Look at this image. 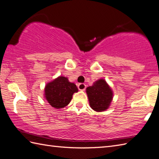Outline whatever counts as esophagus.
Wrapping results in <instances>:
<instances>
[{
  "label": "esophagus",
  "mask_w": 159,
  "mask_h": 159,
  "mask_svg": "<svg viewBox=\"0 0 159 159\" xmlns=\"http://www.w3.org/2000/svg\"><path fill=\"white\" fill-rule=\"evenodd\" d=\"M78 89L80 90H85L86 88V86L84 84H82V83H80L78 84Z\"/></svg>",
  "instance_id": "34e87169"
}]
</instances>
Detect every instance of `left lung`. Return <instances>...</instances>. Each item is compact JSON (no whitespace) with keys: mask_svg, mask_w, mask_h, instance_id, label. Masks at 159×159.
<instances>
[{"mask_svg":"<svg viewBox=\"0 0 159 159\" xmlns=\"http://www.w3.org/2000/svg\"><path fill=\"white\" fill-rule=\"evenodd\" d=\"M90 108L96 112H102L109 108L113 99V92L103 79H99L86 88Z\"/></svg>","mask_w":159,"mask_h":159,"instance_id":"left-lung-1","label":"left lung"}]
</instances>
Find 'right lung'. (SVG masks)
Wrapping results in <instances>:
<instances>
[{
  "instance_id": "add662e5",
  "label": "right lung",
  "mask_w": 159,
  "mask_h": 159,
  "mask_svg": "<svg viewBox=\"0 0 159 159\" xmlns=\"http://www.w3.org/2000/svg\"><path fill=\"white\" fill-rule=\"evenodd\" d=\"M77 92L75 84L70 82L66 77L59 76L46 84L44 95L51 106L60 109L69 104L73 94Z\"/></svg>"
}]
</instances>
